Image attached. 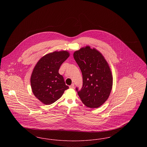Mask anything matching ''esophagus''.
Instances as JSON below:
<instances>
[{
  "label": "esophagus",
  "mask_w": 147,
  "mask_h": 147,
  "mask_svg": "<svg viewBox=\"0 0 147 147\" xmlns=\"http://www.w3.org/2000/svg\"><path fill=\"white\" fill-rule=\"evenodd\" d=\"M74 84H72L69 86V88L70 89H74Z\"/></svg>",
  "instance_id": "obj_1"
}]
</instances>
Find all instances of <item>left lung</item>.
<instances>
[{
	"mask_svg": "<svg viewBox=\"0 0 147 147\" xmlns=\"http://www.w3.org/2000/svg\"><path fill=\"white\" fill-rule=\"evenodd\" d=\"M73 56L83 75V87L78 91L79 96L87 107H99L112 90L113 77L109 63L101 52L89 46L75 51Z\"/></svg>",
	"mask_w": 147,
	"mask_h": 147,
	"instance_id": "left-lung-1",
	"label": "left lung"
}]
</instances>
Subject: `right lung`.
Instances as JSON below:
<instances>
[{
  "mask_svg": "<svg viewBox=\"0 0 147 147\" xmlns=\"http://www.w3.org/2000/svg\"><path fill=\"white\" fill-rule=\"evenodd\" d=\"M69 55L67 51H55L43 56L35 65L30 79L31 89L45 105L55 102L69 88L58 71Z\"/></svg>",
  "mask_w": 147,
  "mask_h": 147,
  "instance_id": "1",
  "label": "right lung"
}]
</instances>
